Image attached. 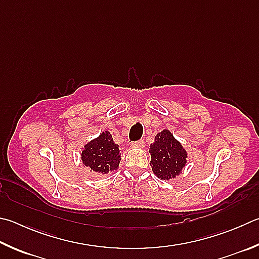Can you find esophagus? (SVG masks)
I'll return each instance as SVG.
<instances>
[{
  "label": "esophagus",
  "mask_w": 259,
  "mask_h": 259,
  "mask_svg": "<svg viewBox=\"0 0 259 259\" xmlns=\"http://www.w3.org/2000/svg\"><path fill=\"white\" fill-rule=\"evenodd\" d=\"M134 147H137V148H143L145 146V143L143 142V140H138V142H136L133 144Z\"/></svg>",
  "instance_id": "obj_1"
}]
</instances>
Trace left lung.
<instances>
[{
  "mask_svg": "<svg viewBox=\"0 0 259 259\" xmlns=\"http://www.w3.org/2000/svg\"><path fill=\"white\" fill-rule=\"evenodd\" d=\"M149 154L153 173L161 180L168 181L180 176L188 162L187 150L167 129L155 136Z\"/></svg>",
  "mask_w": 259,
  "mask_h": 259,
  "instance_id": "1",
  "label": "left lung"
}]
</instances>
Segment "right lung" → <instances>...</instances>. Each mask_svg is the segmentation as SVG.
<instances>
[{
	"mask_svg": "<svg viewBox=\"0 0 259 259\" xmlns=\"http://www.w3.org/2000/svg\"><path fill=\"white\" fill-rule=\"evenodd\" d=\"M121 161L119 145L114 143L112 135L104 130L98 137L92 139L81 148V163L91 172L98 175L116 171Z\"/></svg>",
	"mask_w": 259,
	"mask_h": 259,
	"instance_id": "obj_1",
	"label": "right lung"
}]
</instances>
